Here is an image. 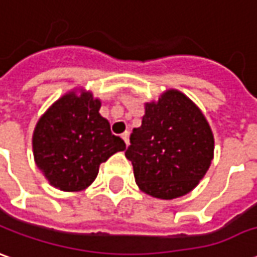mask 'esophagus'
<instances>
[{"label":"esophagus","instance_id":"obj_1","mask_svg":"<svg viewBox=\"0 0 257 257\" xmlns=\"http://www.w3.org/2000/svg\"><path fill=\"white\" fill-rule=\"evenodd\" d=\"M121 138L123 139V141H125V143L128 145V143H129V132H128V131H125V132H123V134L121 135Z\"/></svg>","mask_w":257,"mask_h":257}]
</instances>
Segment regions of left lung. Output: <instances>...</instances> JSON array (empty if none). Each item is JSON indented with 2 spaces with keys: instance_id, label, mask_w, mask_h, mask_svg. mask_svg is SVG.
I'll return each instance as SVG.
<instances>
[{
  "instance_id": "8db88e82",
  "label": "left lung",
  "mask_w": 257,
  "mask_h": 257,
  "mask_svg": "<svg viewBox=\"0 0 257 257\" xmlns=\"http://www.w3.org/2000/svg\"><path fill=\"white\" fill-rule=\"evenodd\" d=\"M125 156L139 188L172 200L190 193L208 170L214 136L205 116L176 90L145 106L142 125L134 128Z\"/></svg>"
}]
</instances>
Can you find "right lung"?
Segmentation results:
<instances>
[{
	"mask_svg": "<svg viewBox=\"0 0 257 257\" xmlns=\"http://www.w3.org/2000/svg\"><path fill=\"white\" fill-rule=\"evenodd\" d=\"M91 92H69L42 115L33 132V156L49 183L63 191L88 187L101 163L126 146L99 115Z\"/></svg>",
	"mask_w": 257,
	"mask_h": 257,
	"instance_id": "obj_1",
	"label": "right lung"
}]
</instances>
